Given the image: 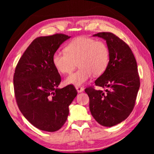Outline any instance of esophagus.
<instances>
[{
    "mask_svg": "<svg viewBox=\"0 0 154 154\" xmlns=\"http://www.w3.org/2000/svg\"><path fill=\"white\" fill-rule=\"evenodd\" d=\"M75 89L77 90L78 92H83V90H84L83 88H82V87H80V86H76V87H75Z\"/></svg>",
    "mask_w": 154,
    "mask_h": 154,
    "instance_id": "34e87169",
    "label": "esophagus"
}]
</instances>
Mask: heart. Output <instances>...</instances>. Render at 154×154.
Masks as SVG:
<instances>
[{
    "mask_svg": "<svg viewBox=\"0 0 154 154\" xmlns=\"http://www.w3.org/2000/svg\"><path fill=\"white\" fill-rule=\"evenodd\" d=\"M110 60V51L104 41L81 36L71 41L65 51L57 50L52 55V63L59 72L70 73L76 62L79 69L66 78L68 85L81 86L86 83L92 73L96 76L106 71Z\"/></svg>",
    "mask_w": 154,
    "mask_h": 154,
    "instance_id": "b5f03b06",
    "label": "heart"
}]
</instances>
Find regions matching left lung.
Instances as JSON below:
<instances>
[{
	"label": "left lung",
	"mask_w": 154,
	"mask_h": 154,
	"mask_svg": "<svg viewBox=\"0 0 154 154\" xmlns=\"http://www.w3.org/2000/svg\"><path fill=\"white\" fill-rule=\"evenodd\" d=\"M104 38L110 51L106 71L96 80L95 85L105 90L86 88L90 110L96 121L105 127L121 123L133 110L140 86L137 65L129 45L111 32L93 35Z\"/></svg>",
	"instance_id": "obj_1"
}]
</instances>
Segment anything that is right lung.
<instances>
[{
	"label": "right lung",
	"mask_w": 154,
	"mask_h": 154,
	"mask_svg": "<svg viewBox=\"0 0 154 154\" xmlns=\"http://www.w3.org/2000/svg\"><path fill=\"white\" fill-rule=\"evenodd\" d=\"M70 36L56 33L33 40L14 71L17 104L23 116L35 128L47 132L60 130L66 121L69 106L77 95L73 85L58 88L61 76L52 55Z\"/></svg>",
	"instance_id": "obj_1"
}]
</instances>
